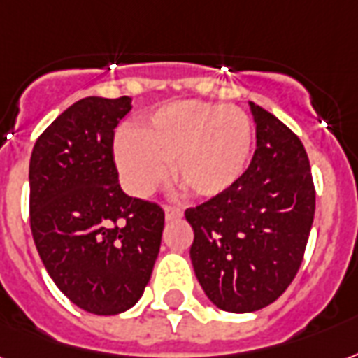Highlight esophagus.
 Masks as SVG:
<instances>
[{
    "mask_svg": "<svg viewBox=\"0 0 358 358\" xmlns=\"http://www.w3.org/2000/svg\"><path fill=\"white\" fill-rule=\"evenodd\" d=\"M184 215V212L178 208V206H167L165 208V217H167V222H173V220H180Z\"/></svg>",
    "mask_w": 358,
    "mask_h": 358,
    "instance_id": "obj_1",
    "label": "esophagus"
}]
</instances>
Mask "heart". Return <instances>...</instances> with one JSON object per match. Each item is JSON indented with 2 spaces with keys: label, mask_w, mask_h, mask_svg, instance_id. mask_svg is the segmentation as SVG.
Listing matches in <instances>:
<instances>
[{
  "label": "heart",
  "mask_w": 358,
  "mask_h": 358,
  "mask_svg": "<svg viewBox=\"0 0 358 358\" xmlns=\"http://www.w3.org/2000/svg\"><path fill=\"white\" fill-rule=\"evenodd\" d=\"M252 122L240 108L180 101L157 108L114 143L125 189L144 197L173 176L195 197L231 189L252 157Z\"/></svg>",
  "instance_id": "heart-1"
}]
</instances>
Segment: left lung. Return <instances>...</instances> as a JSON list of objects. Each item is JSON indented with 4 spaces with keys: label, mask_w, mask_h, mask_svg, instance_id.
<instances>
[{
    "label": "left lung",
    "mask_w": 358,
    "mask_h": 358,
    "mask_svg": "<svg viewBox=\"0 0 358 358\" xmlns=\"http://www.w3.org/2000/svg\"><path fill=\"white\" fill-rule=\"evenodd\" d=\"M257 148L222 195L185 210L189 255L201 287L220 310L257 312L296 276L315 214L310 159L287 125L255 103Z\"/></svg>",
    "instance_id": "obj_1"
}]
</instances>
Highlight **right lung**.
I'll use <instances>...</instances> for the list:
<instances>
[{
    "label": "right lung",
    "mask_w": 358,
    "mask_h": 358,
    "mask_svg": "<svg viewBox=\"0 0 358 358\" xmlns=\"http://www.w3.org/2000/svg\"><path fill=\"white\" fill-rule=\"evenodd\" d=\"M129 97H84L46 127L29 159V225L58 289L82 310L116 315L148 285L165 227L159 204L125 195L114 129Z\"/></svg>",
    "instance_id": "right-lung-1"
}]
</instances>
